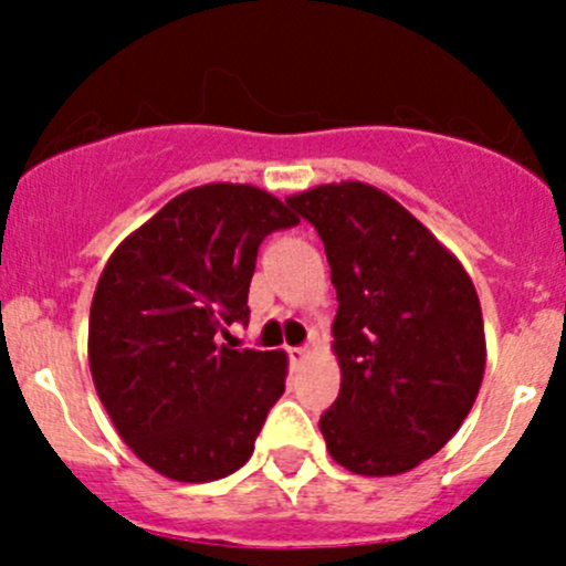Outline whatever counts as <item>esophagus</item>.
I'll use <instances>...</instances> for the list:
<instances>
[{"label": "esophagus", "mask_w": 566, "mask_h": 566, "mask_svg": "<svg viewBox=\"0 0 566 566\" xmlns=\"http://www.w3.org/2000/svg\"><path fill=\"white\" fill-rule=\"evenodd\" d=\"M306 356H310V347H306V345L290 347V361H293V364H301Z\"/></svg>", "instance_id": "1"}]
</instances>
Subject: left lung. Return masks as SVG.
I'll return each mask as SVG.
<instances>
[{
  "instance_id": "8db88e82",
  "label": "left lung",
  "mask_w": 566,
  "mask_h": 566,
  "mask_svg": "<svg viewBox=\"0 0 566 566\" xmlns=\"http://www.w3.org/2000/svg\"><path fill=\"white\" fill-rule=\"evenodd\" d=\"M317 230L336 287L339 397L319 416L331 458L394 476L460 430L484 375V325L462 265L389 193L364 182L287 199Z\"/></svg>"
}]
</instances>
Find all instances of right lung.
I'll list each match as a JSON object with an SVG mask.
<instances>
[{"instance_id": "add662e5", "label": "right lung", "mask_w": 566, "mask_h": 566, "mask_svg": "<svg viewBox=\"0 0 566 566\" xmlns=\"http://www.w3.org/2000/svg\"><path fill=\"white\" fill-rule=\"evenodd\" d=\"M295 224L268 191L210 182L108 256L90 310V369L119 438L164 476L213 482L254 452L287 356L232 350L219 336L249 323L260 243Z\"/></svg>"}]
</instances>
